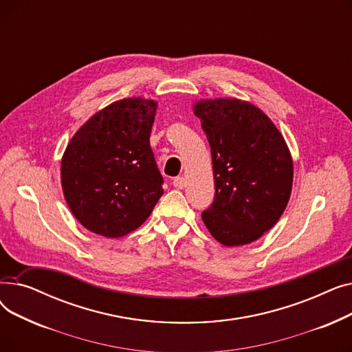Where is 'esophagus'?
Masks as SVG:
<instances>
[{
    "mask_svg": "<svg viewBox=\"0 0 352 352\" xmlns=\"http://www.w3.org/2000/svg\"><path fill=\"white\" fill-rule=\"evenodd\" d=\"M173 186H174L175 188H178V190L186 188V186H187L186 178H184V177H177V178H174V181H173Z\"/></svg>",
    "mask_w": 352,
    "mask_h": 352,
    "instance_id": "obj_1",
    "label": "esophagus"
}]
</instances>
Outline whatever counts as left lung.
I'll use <instances>...</instances> for the list:
<instances>
[{
    "label": "left lung",
    "mask_w": 352,
    "mask_h": 352,
    "mask_svg": "<svg viewBox=\"0 0 352 352\" xmlns=\"http://www.w3.org/2000/svg\"><path fill=\"white\" fill-rule=\"evenodd\" d=\"M208 138L214 202L201 214L219 244L256 241L283 215L294 164L278 128L256 105L236 98L199 100L192 107Z\"/></svg>",
    "instance_id": "1"
}]
</instances>
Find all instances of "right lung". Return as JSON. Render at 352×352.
<instances>
[{
	"label": "right lung",
	"instance_id": "1",
	"mask_svg": "<svg viewBox=\"0 0 352 352\" xmlns=\"http://www.w3.org/2000/svg\"><path fill=\"white\" fill-rule=\"evenodd\" d=\"M157 101L124 98L84 122L61 160L64 198L88 231L118 238L144 224L162 190L150 145Z\"/></svg>",
	"mask_w": 352,
	"mask_h": 352
}]
</instances>
